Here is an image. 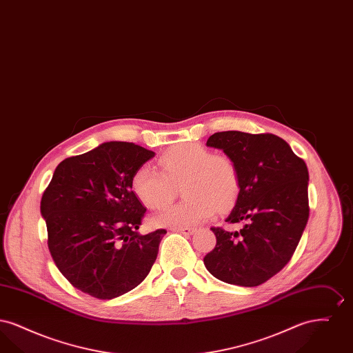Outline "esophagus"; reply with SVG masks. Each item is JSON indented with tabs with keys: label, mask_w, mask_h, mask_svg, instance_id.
<instances>
[{
	"label": "esophagus",
	"mask_w": 353,
	"mask_h": 353,
	"mask_svg": "<svg viewBox=\"0 0 353 353\" xmlns=\"http://www.w3.org/2000/svg\"><path fill=\"white\" fill-rule=\"evenodd\" d=\"M174 232L177 233H181V234L190 235L193 234L196 232L194 228H188V226H179V228H173Z\"/></svg>",
	"instance_id": "esophagus-1"
}]
</instances>
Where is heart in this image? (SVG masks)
<instances>
[{
	"label": "heart",
	"mask_w": 353,
	"mask_h": 353,
	"mask_svg": "<svg viewBox=\"0 0 353 353\" xmlns=\"http://www.w3.org/2000/svg\"><path fill=\"white\" fill-rule=\"evenodd\" d=\"M161 172L144 164L132 176L134 196L148 209H161L173 200L174 185H183L184 201L152 217L156 226H193L212 219L217 209L230 208L239 193L234 161L214 154L199 143H181L159 157Z\"/></svg>",
	"instance_id": "b5f03b06"
}]
</instances>
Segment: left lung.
<instances>
[{"label":"left lung","mask_w":353,"mask_h":353,"mask_svg":"<svg viewBox=\"0 0 353 353\" xmlns=\"http://www.w3.org/2000/svg\"><path fill=\"white\" fill-rule=\"evenodd\" d=\"M208 147L222 150L239 173V193L225 222L239 232L212 228L216 248L205 255L208 271L229 285H262L285 268L308 221V169L283 139L272 134L225 131Z\"/></svg>","instance_id":"1"}]
</instances>
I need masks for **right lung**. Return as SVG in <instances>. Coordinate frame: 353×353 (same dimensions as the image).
Masks as SVG:
<instances>
[{
    "instance_id": "obj_1",
    "label": "right lung",
    "mask_w": 353,
    "mask_h": 353,
    "mask_svg": "<svg viewBox=\"0 0 353 353\" xmlns=\"http://www.w3.org/2000/svg\"><path fill=\"white\" fill-rule=\"evenodd\" d=\"M153 156L134 143H103L63 160L42 196L57 268L94 298L114 299L134 290L157 258L167 232H137L145 208L131 185L134 172Z\"/></svg>"
}]
</instances>
